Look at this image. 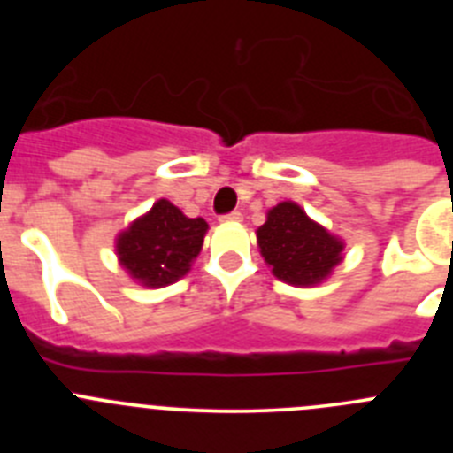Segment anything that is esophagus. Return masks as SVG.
I'll use <instances>...</instances> for the list:
<instances>
[{
  "label": "esophagus",
  "mask_w": 453,
  "mask_h": 453,
  "mask_svg": "<svg viewBox=\"0 0 453 453\" xmlns=\"http://www.w3.org/2000/svg\"><path fill=\"white\" fill-rule=\"evenodd\" d=\"M222 222H242V213H238V211H234V213L224 215Z\"/></svg>",
  "instance_id": "obj_1"
}]
</instances>
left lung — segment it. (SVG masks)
I'll list each match as a JSON object with an SVG mask.
<instances>
[{
	"mask_svg": "<svg viewBox=\"0 0 453 453\" xmlns=\"http://www.w3.org/2000/svg\"><path fill=\"white\" fill-rule=\"evenodd\" d=\"M256 242L272 274L297 288L324 283L345 258V240L308 218L295 202H281L267 211Z\"/></svg>",
	"mask_w": 453,
	"mask_h": 453,
	"instance_id": "1",
	"label": "left lung"
}]
</instances>
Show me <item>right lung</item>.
<instances>
[{
  "label": "right lung",
  "instance_id": "1",
  "mask_svg": "<svg viewBox=\"0 0 453 453\" xmlns=\"http://www.w3.org/2000/svg\"><path fill=\"white\" fill-rule=\"evenodd\" d=\"M208 224L188 218L167 199H158L145 215L135 218L115 238L119 265L135 283L163 288L190 272L203 245Z\"/></svg>",
  "mask_w": 453,
  "mask_h": 453
}]
</instances>
